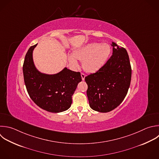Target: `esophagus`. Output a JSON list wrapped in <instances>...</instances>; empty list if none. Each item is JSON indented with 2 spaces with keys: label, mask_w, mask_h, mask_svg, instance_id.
<instances>
[{
  "label": "esophagus",
  "mask_w": 159,
  "mask_h": 159,
  "mask_svg": "<svg viewBox=\"0 0 159 159\" xmlns=\"http://www.w3.org/2000/svg\"><path fill=\"white\" fill-rule=\"evenodd\" d=\"M81 78H82V80L83 81H84V78H85V76H86V75H85V74H84V73H81Z\"/></svg>",
  "instance_id": "obj_1"
}]
</instances>
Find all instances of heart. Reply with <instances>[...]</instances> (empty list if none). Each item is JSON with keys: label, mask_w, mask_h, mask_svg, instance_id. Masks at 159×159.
<instances>
[{"label": "heart", "mask_w": 159, "mask_h": 159, "mask_svg": "<svg viewBox=\"0 0 159 159\" xmlns=\"http://www.w3.org/2000/svg\"><path fill=\"white\" fill-rule=\"evenodd\" d=\"M111 53V48L107 43H91L75 50L68 57L71 65L79 66L78 61H83V67L88 72L95 73L101 70L107 62Z\"/></svg>", "instance_id": "1"}]
</instances>
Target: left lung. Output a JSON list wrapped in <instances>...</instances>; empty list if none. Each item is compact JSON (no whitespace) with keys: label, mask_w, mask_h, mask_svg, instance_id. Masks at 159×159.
Here are the masks:
<instances>
[{"label":"left lung","mask_w":159,"mask_h":159,"mask_svg":"<svg viewBox=\"0 0 159 159\" xmlns=\"http://www.w3.org/2000/svg\"><path fill=\"white\" fill-rule=\"evenodd\" d=\"M112 55L99 71L85 77L90 107L107 112L125 98L131 80V66L126 50L112 42Z\"/></svg>","instance_id":"1"}]
</instances>
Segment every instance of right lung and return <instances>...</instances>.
I'll return each mask as SVG.
<instances>
[{
	"label": "right lung",
	"mask_w": 159,
	"mask_h": 159,
	"mask_svg": "<svg viewBox=\"0 0 159 159\" xmlns=\"http://www.w3.org/2000/svg\"><path fill=\"white\" fill-rule=\"evenodd\" d=\"M37 44L28 50L23 65L24 82L32 100L40 108L53 113L71 107L72 96L81 81V73L66 67L53 75L39 71L34 62L33 52Z\"/></svg>",
	"instance_id": "add662e5"
}]
</instances>
